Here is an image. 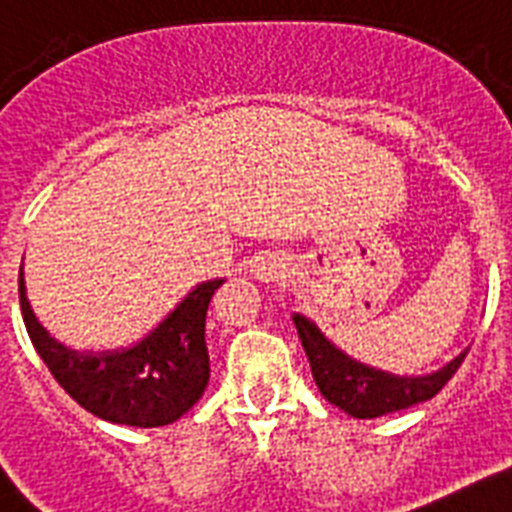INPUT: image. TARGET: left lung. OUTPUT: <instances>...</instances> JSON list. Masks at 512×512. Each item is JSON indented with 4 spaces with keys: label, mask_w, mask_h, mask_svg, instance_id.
<instances>
[{
    "label": "left lung",
    "mask_w": 512,
    "mask_h": 512,
    "mask_svg": "<svg viewBox=\"0 0 512 512\" xmlns=\"http://www.w3.org/2000/svg\"><path fill=\"white\" fill-rule=\"evenodd\" d=\"M292 321L297 326L305 355L310 360V371H313L321 394L331 405L350 413L352 418H378V415L405 410V407L431 400L434 394L442 392V386L455 376V371L468 355V352H463L450 365H444L442 371L431 373V376H392V373L373 371L368 365H360L342 355L302 315H294Z\"/></svg>",
    "instance_id": "1"
}]
</instances>
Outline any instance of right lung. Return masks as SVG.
<instances>
[{
  "mask_svg": "<svg viewBox=\"0 0 512 512\" xmlns=\"http://www.w3.org/2000/svg\"><path fill=\"white\" fill-rule=\"evenodd\" d=\"M220 284H199L147 339L105 355H78L54 342L28 305L23 268L18 292L28 336L54 381L102 421L155 429L178 421L210 381L205 318Z\"/></svg>",
  "mask_w": 512,
  "mask_h": 512,
  "instance_id": "1",
  "label": "right lung"
}]
</instances>
